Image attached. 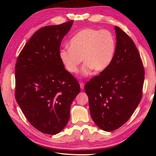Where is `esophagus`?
<instances>
[{
	"instance_id": "34e87169",
	"label": "esophagus",
	"mask_w": 156,
	"mask_h": 156,
	"mask_svg": "<svg viewBox=\"0 0 156 156\" xmlns=\"http://www.w3.org/2000/svg\"><path fill=\"white\" fill-rule=\"evenodd\" d=\"M80 88H81V89H83L84 88V87H85V84L83 83H80Z\"/></svg>"
}]
</instances>
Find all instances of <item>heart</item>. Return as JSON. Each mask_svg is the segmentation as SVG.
<instances>
[{"instance_id":"obj_1","label":"heart","mask_w":156,"mask_h":156,"mask_svg":"<svg viewBox=\"0 0 156 156\" xmlns=\"http://www.w3.org/2000/svg\"><path fill=\"white\" fill-rule=\"evenodd\" d=\"M68 45L59 52L64 67L70 73L76 74L83 61L82 73L88 76L92 70L99 73L109 67L115 55L116 40L108 30L87 28L74 35Z\"/></svg>"}]
</instances>
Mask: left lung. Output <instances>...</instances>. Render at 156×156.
<instances>
[{
	"label": "left lung",
	"instance_id": "8db88e82",
	"mask_svg": "<svg viewBox=\"0 0 156 156\" xmlns=\"http://www.w3.org/2000/svg\"><path fill=\"white\" fill-rule=\"evenodd\" d=\"M114 28L116 49L111 64L85 86L92 118L106 132L117 129L132 116L142 99L145 76L133 41L118 27Z\"/></svg>",
	"mask_w": 156,
	"mask_h": 156
}]
</instances>
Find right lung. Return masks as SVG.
I'll return each mask as SVG.
<instances>
[{"label": "right lung", "instance_id": "obj_1", "mask_svg": "<svg viewBox=\"0 0 156 156\" xmlns=\"http://www.w3.org/2000/svg\"><path fill=\"white\" fill-rule=\"evenodd\" d=\"M73 23L38 30L16 63V100L30 123L45 134L55 135L67 125L71 103L80 92L59 57L61 41Z\"/></svg>", "mask_w": 156, "mask_h": 156}]
</instances>
